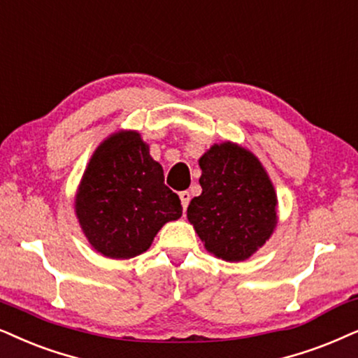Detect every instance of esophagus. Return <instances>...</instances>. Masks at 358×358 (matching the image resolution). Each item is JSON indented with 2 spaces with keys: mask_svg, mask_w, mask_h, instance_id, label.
I'll return each mask as SVG.
<instances>
[{
  "mask_svg": "<svg viewBox=\"0 0 358 358\" xmlns=\"http://www.w3.org/2000/svg\"><path fill=\"white\" fill-rule=\"evenodd\" d=\"M179 197H180V203H182V208L185 210V208H187V206H189V201H190V194L187 192V190H182V192L179 194Z\"/></svg>",
  "mask_w": 358,
  "mask_h": 358,
  "instance_id": "1",
  "label": "esophagus"
}]
</instances>
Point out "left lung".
Instances as JSON below:
<instances>
[{"instance_id":"1","label":"left lung","mask_w":358,"mask_h":358,"mask_svg":"<svg viewBox=\"0 0 358 358\" xmlns=\"http://www.w3.org/2000/svg\"><path fill=\"white\" fill-rule=\"evenodd\" d=\"M199 166L202 194L190 201L187 219L208 253L245 262L276 229L275 185L258 157L231 141L210 146Z\"/></svg>"}]
</instances>
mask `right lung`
Masks as SVG:
<instances>
[{
    "mask_svg": "<svg viewBox=\"0 0 358 358\" xmlns=\"http://www.w3.org/2000/svg\"><path fill=\"white\" fill-rule=\"evenodd\" d=\"M73 206L92 248L113 259L145 253L162 225L182 215L178 194L164 184L162 166L134 129H120L100 143Z\"/></svg>",
    "mask_w": 358,
    "mask_h": 358,
    "instance_id": "right-lung-1",
    "label": "right lung"
}]
</instances>
